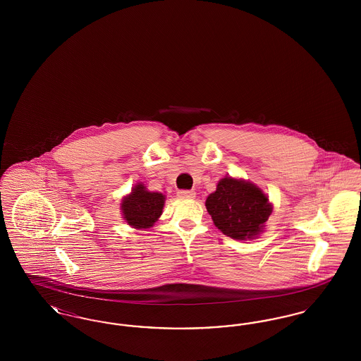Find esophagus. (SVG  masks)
I'll return each instance as SVG.
<instances>
[{"instance_id":"esophagus-1","label":"esophagus","mask_w":361,"mask_h":361,"mask_svg":"<svg viewBox=\"0 0 361 361\" xmlns=\"http://www.w3.org/2000/svg\"><path fill=\"white\" fill-rule=\"evenodd\" d=\"M178 197H183V199H193L196 196V192L195 190H178Z\"/></svg>"}]
</instances>
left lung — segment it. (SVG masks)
<instances>
[{
	"label": "left lung",
	"mask_w": 361,
	"mask_h": 361,
	"mask_svg": "<svg viewBox=\"0 0 361 361\" xmlns=\"http://www.w3.org/2000/svg\"><path fill=\"white\" fill-rule=\"evenodd\" d=\"M206 207L224 235L238 240L258 238L274 211L268 195L255 183L230 176L219 180Z\"/></svg>",
	"instance_id": "1"
}]
</instances>
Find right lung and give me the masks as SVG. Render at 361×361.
I'll list each match as a JSON object with an SVG mask.
<instances>
[{"instance_id":"add662e5","label":"right lung","mask_w":361,"mask_h":361,"mask_svg":"<svg viewBox=\"0 0 361 361\" xmlns=\"http://www.w3.org/2000/svg\"><path fill=\"white\" fill-rule=\"evenodd\" d=\"M165 200L166 196L164 193L152 192L143 183H137L131 192L121 199L123 219L133 228H150L162 215Z\"/></svg>"}]
</instances>
